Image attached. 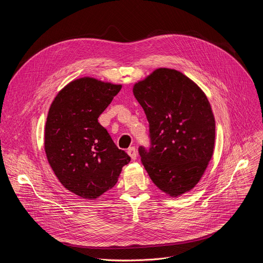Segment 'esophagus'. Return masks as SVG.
Instances as JSON below:
<instances>
[{
  "label": "esophagus",
  "mask_w": 263,
  "mask_h": 263,
  "mask_svg": "<svg viewBox=\"0 0 263 263\" xmlns=\"http://www.w3.org/2000/svg\"><path fill=\"white\" fill-rule=\"evenodd\" d=\"M127 153H128V155L131 157L132 160H135V159H136V157H137V152H136V149H135L134 146L129 147V148L127 149Z\"/></svg>",
  "instance_id": "34e87169"
}]
</instances>
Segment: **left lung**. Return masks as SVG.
Returning <instances> with one entry per match:
<instances>
[{"instance_id": "left-lung-1", "label": "left lung", "mask_w": 263, "mask_h": 263, "mask_svg": "<svg viewBox=\"0 0 263 263\" xmlns=\"http://www.w3.org/2000/svg\"><path fill=\"white\" fill-rule=\"evenodd\" d=\"M149 124L151 147L142 164L160 191L177 198L192 191L212 158L215 120L201 87L177 69L160 67L133 85Z\"/></svg>"}]
</instances>
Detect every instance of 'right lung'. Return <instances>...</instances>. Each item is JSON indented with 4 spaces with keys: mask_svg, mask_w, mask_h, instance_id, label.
Listing matches in <instances>:
<instances>
[{
    "mask_svg": "<svg viewBox=\"0 0 263 263\" xmlns=\"http://www.w3.org/2000/svg\"><path fill=\"white\" fill-rule=\"evenodd\" d=\"M121 89L122 84L83 77L66 84L50 106L47 159L60 183L81 198L95 200L111 190L131 160L98 122Z\"/></svg>",
    "mask_w": 263,
    "mask_h": 263,
    "instance_id": "right-lung-1",
    "label": "right lung"
}]
</instances>
